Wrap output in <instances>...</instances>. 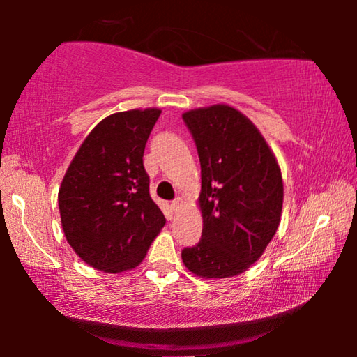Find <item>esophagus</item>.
<instances>
[{
  "mask_svg": "<svg viewBox=\"0 0 357 357\" xmlns=\"http://www.w3.org/2000/svg\"><path fill=\"white\" fill-rule=\"evenodd\" d=\"M170 206H172V209H174L175 213H177L178 209L183 206V199H182V198H175L174 202H172V204H170Z\"/></svg>",
  "mask_w": 357,
  "mask_h": 357,
  "instance_id": "1",
  "label": "esophagus"
}]
</instances>
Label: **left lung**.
<instances>
[{"label": "left lung", "instance_id": "8db88e82", "mask_svg": "<svg viewBox=\"0 0 357 357\" xmlns=\"http://www.w3.org/2000/svg\"><path fill=\"white\" fill-rule=\"evenodd\" d=\"M202 164V241L182 250L183 265L204 280L237 276L263 255L282 211L281 169L260 131L226 104L182 115Z\"/></svg>", "mask_w": 357, "mask_h": 357}]
</instances>
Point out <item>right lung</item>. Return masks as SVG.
<instances>
[{
	"instance_id": "right-lung-1",
	"label": "right lung",
	"mask_w": 357,
	"mask_h": 357,
	"mask_svg": "<svg viewBox=\"0 0 357 357\" xmlns=\"http://www.w3.org/2000/svg\"><path fill=\"white\" fill-rule=\"evenodd\" d=\"M159 115V109H133L99 121L63 177V232L76 255L96 270H133L164 227L143 164Z\"/></svg>"
}]
</instances>
